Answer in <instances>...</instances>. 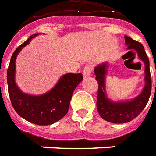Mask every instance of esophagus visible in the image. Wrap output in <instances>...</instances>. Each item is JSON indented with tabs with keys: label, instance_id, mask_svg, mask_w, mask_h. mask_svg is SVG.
I'll use <instances>...</instances> for the list:
<instances>
[{
	"label": "esophagus",
	"instance_id": "esophagus-1",
	"mask_svg": "<svg viewBox=\"0 0 156 156\" xmlns=\"http://www.w3.org/2000/svg\"><path fill=\"white\" fill-rule=\"evenodd\" d=\"M91 70H92L91 66H86V67L84 68L83 72H82L84 78H87V77H88V76H90V73H91Z\"/></svg>",
	"mask_w": 156,
	"mask_h": 156
}]
</instances>
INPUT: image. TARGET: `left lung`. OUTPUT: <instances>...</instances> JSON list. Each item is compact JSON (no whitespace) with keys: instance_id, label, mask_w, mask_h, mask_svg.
Listing matches in <instances>:
<instances>
[{"instance_id":"1","label":"left lung","mask_w":156,"mask_h":156,"mask_svg":"<svg viewBox=\"0 0 156 156\" xmlns=\"http://www.w3.org/2000/svg\"><path fill=\"white\" fill-rule=\"evenodd\" d=\"M127 49H134L138 57L144 64V82L145 85L140 95L131 100L114 101L108 97L106 91V75L108 72V63L103 62L95 67L94 73L98 82V93L97 108L99 114L108 122L113 123H125L130 122L140 114L145 108L151 93V76L150 61L144 51V46L140 42L124 36ZM156 87V86H155ZM156 88V87H155Z\"/></svg>"}]
</instances>
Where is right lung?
Returning a JSON list of instances; mask_svg holds the SVG:
<instances>
[{
	"label": "right lung",
	"mask_w": 156,
	"mask_h": 156,
	"mask_svg": "<svg viewBox=\"0 0 156 156\" xmlns=\"http://www.w3.org/2000/svg\"><path fill=\"white\" fill-rule=\"evenodd\" d=\"M38 34L30 36L13 53L6 76L8 93L13 108L20 117L37 125H50L60 120L68 112L73 91L83 80V76L80 73L65 74L51 90L39 96L25 93L20 90L15 80L16 57Z\"/></svg>",
	"instance_id": "right-lung-1"
}]
</instances>
